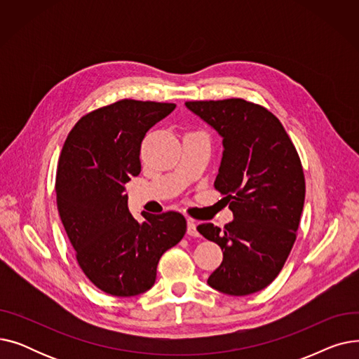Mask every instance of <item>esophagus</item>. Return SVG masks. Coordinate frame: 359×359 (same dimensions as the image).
<instances>
[{"instance_id":"esophagus-1","label":"esophagus","mask_w":359,"mask_h":359,"mask_svg":"<svg viewBox=\"0 0 359 359\" xmlns=\"http://www.w3.org/2000/svg\"><path fill=\"white\" fill-rule=\"evenodd\" d=\"M187 234L192 236V237H198V229H196V221L194 219H187Z\"/></svg>"}]
</instances>
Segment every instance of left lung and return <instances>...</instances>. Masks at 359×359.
Instances as JSON below:
<instances>
[{
  "label": "left lung",
  "instance_id": "1",
  "mask_svg": "<svg viewBox=\"0 0 359 359\" xmlns=\"http://www.w3.org/2000/svg\"><path fill=\"white\" fill-rule=\"evenodd\" d=\"M184 104L222 138L214 186L234 215L224 230L198 225L224 255L208 285L229 295L257 292L278 276L294 246L306 198L303 165L268 109L243 99Z\"/></svg>",
  "mask_w": 359,
  "mask_h": 359
}]
</instances>
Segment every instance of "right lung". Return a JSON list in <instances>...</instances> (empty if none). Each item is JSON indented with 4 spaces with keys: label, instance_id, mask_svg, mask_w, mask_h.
Instances as JSON below:
<instances>
[{
    "label": "right lung",
    "instance_id": "1",
    "mask_svg": "<svg viewBox=\"0 0 359 359\" xmlns=\"http://www.w3.org/2000/svg\"><path fill=\"white\" fill-rule=\"evenodd\" d=\"M173 103L121 100L83 116L68 134L56 172V203L86 276L106 294L134 297L154 285L158 260L186 233L182 214L128 208L123 184L141 172L147 132Z\"/></svg>",
    "mask_w": 359,
    "mask_h": 359
}]
</instances>
